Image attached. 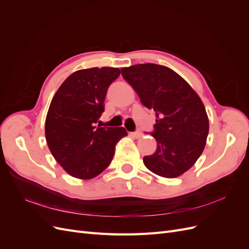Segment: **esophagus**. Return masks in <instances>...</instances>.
I'll return each instance as SVG.
<instances>
[{
	"instance_id": "1",
	"label": "esophagus",
	"mask_w": 249,
	"mask_h": 249,
	"mask_svg": "<svg viewBox=\"0 0 249 249\" xmlns=\"http://www.w3.org/2000/svg\"><path fill=\"white\" fill-rule=\"evenodd\" d=\"M130 136L136 138V139H139L143 136V134L141 132H132V133H130Z\"/></svg>"
}]
</instances>
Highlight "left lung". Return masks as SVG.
Returning a JSON list of instances; mask_svg holds the SVG:
<instances>
[{"mask_svg": "<svg viewBox=\"0 0 249 249\" xmlns=\"http://www.w3.org/2000/svg\"><path fill=\"white\" fill-rule=\"evenodd\" d=\"M124 79L147 109L156 112V152L143 163L156 175L173 178L197 161L209 134L206 108L193 88L166 66L154 63L122 69Z\"/></svg>", "mask_w": 249, "mask_h": 249, "instance_id": "obj_1", "label": "left lung"}]
</instances>
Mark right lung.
Listing matches in <instances>:
<instances>
[{
	"label": "right lung",
	"instance_id": "right-lung-1",
	"mask_svg": "<svg viewBox=\"0 0 249 249\" xmlns=\"http://www.w3.org/2000/svg\"><path fill=\"white\" fill-rule=\"evenodd\" d=\"M120 71L92 67L71 73L57 90L46 118V139L55 160L73 178L90 179L106 169L124 127L95 124L104 112L107 89Z\"/></svg>",
	"mask_w": 249,
	"mask_h": 249
}]
</instances>
